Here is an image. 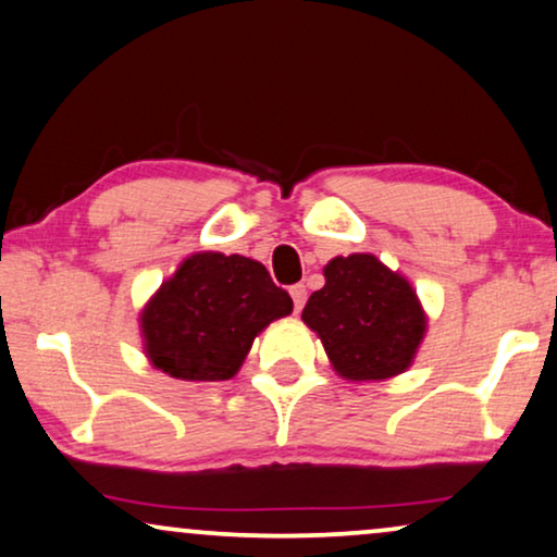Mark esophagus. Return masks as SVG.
Here are the masks:
<instances>
[{
	"instance_id": "obj_1",
	"label": "esophagus",
	"mask_w": 557,
	"mask_h": 557,
	"mask_svg": "<svg viewBox=\"0 0 557 557\" xmlns=\"http://www.w3.org/2000/svg\"><path fill=\"white\" fill-rule=\"evenodd\" d=\"M290 295H293V306H295V313H300L302 306H306V298H308V290H306V285H293V287H290Z\"/></svg>"
}]
</instances>
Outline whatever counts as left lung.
I'll return each instance as SVG.
<instances>
[{"mask_svg":"<svg viewBox=\"0 0 557 557\" xmlns=\"http://www.w3.org/2000/svg\"><path fill=\"white\" fill-rule=\"evenodd\" d=\"M302 323L321 338L333 372L348 382H382L407 372L428 333V315L405 274L356 251L323 267Z\"/></svg>","mask_w":557,"mask_h":557,"instance_id":"obj_1","label":"left lung"}]
</instances>
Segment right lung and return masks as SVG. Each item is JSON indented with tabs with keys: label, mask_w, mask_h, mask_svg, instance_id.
<instances>
[{
	"label": "right lung",
	"mask_w": 557,
	"mask_h": 557,
	"mask_svg": "<svg viewBox=\"0 0 557 557\" xmlns=\"http://www.w3.org/2000/svg\"><path fill=\"white\" fill-rule=\"evenodd\" d=\"M293 313V298L257 259L221 251L185 257L139 313L147 361L173 380H232L272 321Z\"/></svg>",
	"instance_id": "obj_1"
}]
</instances>
